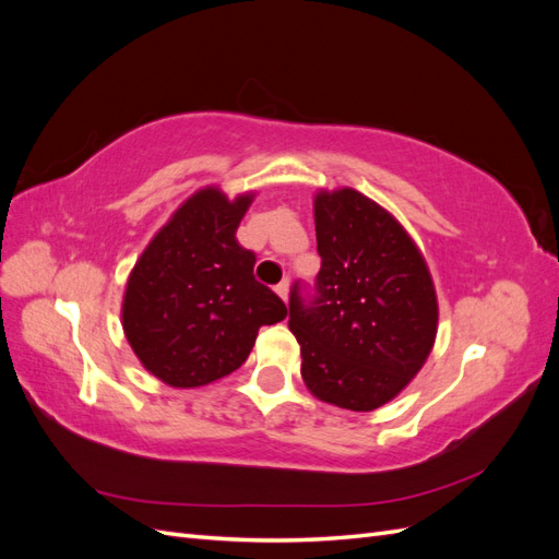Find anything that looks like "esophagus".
I'll list each match as a JSON object with an SVG mask.
<instances>
[{
    "mask_svg": "<svg viewBox=\"0 0 559 559\" xmlns=\"http://www.w3.org/2000/svg\"><path fill=\"white\" fill-rule=\"evenodd\" d=\"M275 292H277V296L286 302V298H289V282H286V280L280 282V284L275 286Z\"/></svg>",
    "mask_w": 559,
    "mask_h": 559,
    "instance_id": "esophagus-1",
    "label": "esophagus"
}]
</instances>
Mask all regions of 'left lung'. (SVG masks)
<instances>
[{
	"label": "left lung",
	"mask_w": 559,
	"mask_h": 559,
	"mask_svg": "<svg viewBox=\"0 0 559 559\" xmlns=\"http://www.w3.org/2000/svg\"><path fill=\"white\" fill-rule=\"evenodd\" d=\"M319 275L289 294V329L310 392L368 413L408 384L433 347L438 302L429 267L396 218L343 189L314 198Z\"/></svg>",
	"instance_id": "obj_1"
}]
</instances>
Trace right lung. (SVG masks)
<instances>
[{"label": "right lung", "mask_w": 559, "mask_h": 559, "mask_svg": "<svg viewBox=\"0 0 559 559\" xmlns=\"http://www.w3.org/2000/svg\"><path fill=\"white\" fill-rule=\"evenodd\" d=\"M251 195L233 202L202 189L175 212L130 273L123 331L148 373L200 386L238 370L261 326L286 317L282 298L253 277L257 253L235 230Z\"/></svg>", "instance_id": "add662e5"}]
</instances>
